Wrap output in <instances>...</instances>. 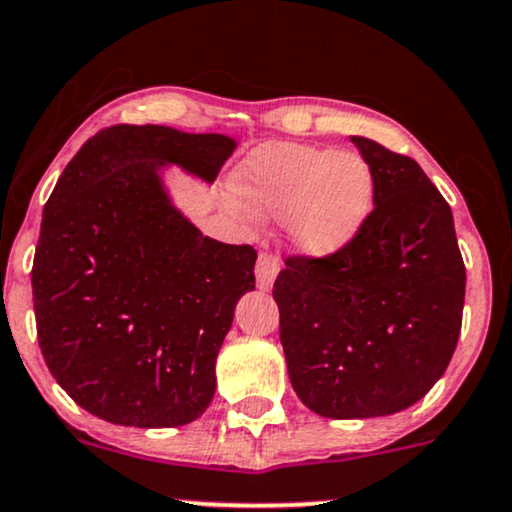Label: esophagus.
<instances>
[{"label":"esophagus","instance_id":"obj_1","mask_svg":"<svg viewBox=\"0 0 512 512\" xmlns=\"http://www.w3.org/2000/svg\"><path fill=\"white\" fill-rule=\"evenodd\" d=\"M276 276H278V260L276 257L267 255V252H262L260 260H257V269H255L257 288L269 290L271 286H274Z\"/></svg>","mask_w":512,"mask_h":512}]
</instances>
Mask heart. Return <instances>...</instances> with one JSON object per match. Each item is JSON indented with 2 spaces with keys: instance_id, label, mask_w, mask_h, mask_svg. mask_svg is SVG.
<instances>
[{
  "instance_id": "heart-1",
  "label": "heart",
  "mask_w": 512,
  "mask_h": 512,
  "mask_svg": "<svg viewBox=\"0 0 512 512\" xmlns=\"http://www.w3.org/2000/svg\"><path fill=\"white\" fill-rule=\"evenodd\" d=\"M234 191L255 215L283 217V241L293 255L328 260L366 226L375 179L359 153L271 144L243 160Z\"/></svg>"
}]
</instances>
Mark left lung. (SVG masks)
<instances>
[{
    "instance_id": "8db88e82",
    "label": "left lung",
    "mask_w": 512,
    "mask_h": 512,
    "mask_svg": "<svg viewBox=\"0 0 512 512\" xmlns=\"http://www.w3.org/2000/svg\"><path fill=\"white\" fill-rule=\"evenodd\" d=\"M375 179V210L328 260L286 262L274 283L290 385L309 411L392 416L430 392L461 335L465 267L454 215L406 155L349 137Z\"/></svg>"
}]
</instances>
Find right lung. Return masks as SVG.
<instances>
[{
    "label": "right lung",
    "mask_w": 512,
    "mask_h": 512,
    "mask_svg": "<svg viewBox=\"0 0 512 512\" xmlns=\"http://www.w3.org/2000/svg\"><path fill=\"white\" fill-rule=\"evenodd\" d=\"M238 141L115 125L84 144L42 212L32 264L37 340L56 383L113 425L179 428L215 397V361L257 252L174 203L167 170L205 184Z\"/></svg>",
    "instance_id": "obj_1"
}]
</instances>
